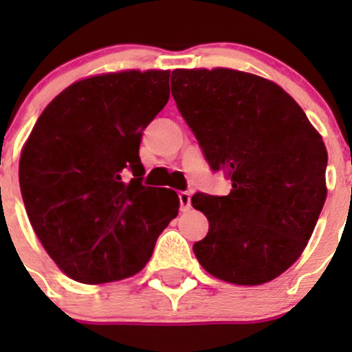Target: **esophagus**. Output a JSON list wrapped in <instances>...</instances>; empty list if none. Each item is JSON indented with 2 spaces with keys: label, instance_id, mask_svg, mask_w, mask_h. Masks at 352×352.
<instances>
[{
  "label": "esophagus",
  "instance_id": "34e87169",
  "mask_svg": "<svg viewBox=\"0 0 352 352\" xmlns=\"http://www.w3.org/2000/svg\"><path fill=\"white\" fill-rule=\"evenodd\" d=\"M178 197H179V210L182 211L190 210V194H188V192H179Z\"/></svg>",
  "mask_w": 352,
  "mask_h": 352
}]
</instances>
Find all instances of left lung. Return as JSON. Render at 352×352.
<instances>
[{
	"label": "left lung",
	"mask_w": 352,
	"mask_h": 352,
	"mask_svg": "<svg viewBox=\"0 0 352 352\" xmlns=\"http://www.w3.org/2000/svg\"><path fill=\"white\" fill-rule=\"evenodd\" d=\"M170 93L229 195L195 194L206 238L194 254L208 273L238 285L273 280L296 263L326 201L328 151L280 86L231 68L174 70Z\"/></svg>",
	"instance_id": "8db88e82"
}]
</instances>
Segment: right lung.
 <instances>
[{
  "instance_id": "add662e5",
  "label": "right lung",
  "mask_w": 352,
  "mask_h": 352,
  "mask_svg": "<svg viewBox=\"0 0 352 352\" xmlns=\"http://www.w3.org/2000/svg\"><path fill=\"white\" fill-rule=\"evenodd\" d=\"M167 100L169 70L88 77L56 96L31 130L19 162L28 219L74 280L139 273L176 219L178 194L142 185L139 157L142 130Z\"/></svg>"
}]
</instances>
